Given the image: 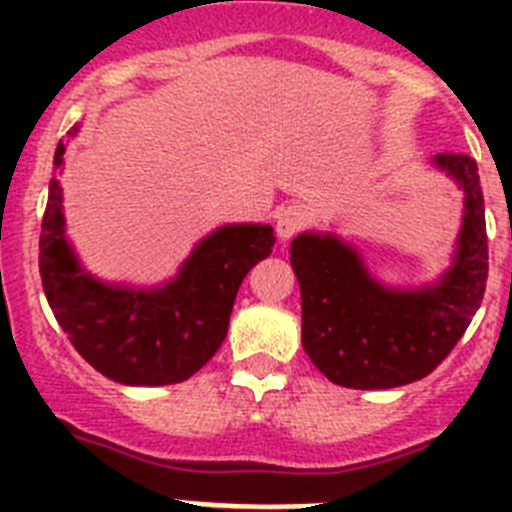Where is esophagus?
I'll return each mask as SVG.
<instances>
[{"instance_id":"34e87169","label":"esophagus","mask_w":512,"mask_h":512,"mask_svg":"<svg viewBox=\"0 0 512 512\" xmlns=\"http://www.w3.org/2000/svg\"><path fill=\"white\" fill-rule=\"evenodd\" d=\"M307 225H310V212H307V207L287 205L277 212V235L282 241L295 238Z\"/></svg>"}]
</instances>
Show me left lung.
<instances>
[{
	"label": "left lung",
	"mask_w": 512,
	"mask_h": 512,
	"mask_svg": "<svg viewBox=\"0 0 512 512\" xmlns=\"http://www.w3.org/2000/svg\"><path fill=\"white\" fill-rule=\"evenodd\" d=\"M436 166L464 189V225L454 266L436 287L390 292L333 235H297L289 261L302 295V346L333 384L390 390L418 382L459 343L487 284L485 197L477 161L441 153Z\"/></svg>",
	"instance_id": "obj_1"
}]
</instances>
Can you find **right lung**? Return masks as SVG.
Wrapping results in <instances>:
<instances>
[{
	"label": "right lung",
	"mask_w": 512,
	"mask_h": 512,
	"mask_svg": "<svg viewBox=\"0 0 512 512\" xmlns=\"http://www.w3.org/2000/svg\"><path fill=\"white\" fill-rule=\"evenodd\" d=\"M58 143L53 166L63 164ZM277 243L271 225H228L194 248L171 284L151 292L107 287L81 271L63 241L61 187L51 182L40 225V277L58 325L104 377L176 384L197 374L228 336L243 277Z\"/></svg>",
	"instance_id": "obj_1"
}]
</instances>
